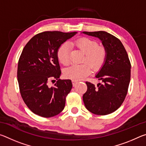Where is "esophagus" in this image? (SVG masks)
<instances>
[{
    "label": "esophagus",
    "mask_w": 146,
    "mask_h": 146,
    "mask_svg": "<svg viewBox=\"0 0 146 146\" xmlns=\"http://www.w3.org/2000/svg\"><path fill=\"white\" fill-rule=\"evenodd\" d=\"M78 83V81L76 80H72V84L73 86H75L76 85V84Z\"/></svg>",
    "instance_id": "esophagus-1"
}]
</instances>
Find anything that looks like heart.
Returning a JSON list of instances; mask_svg holds the SVG:
<instances>
[{"mask_svg":"<svg viewBox=\"0 0 146 146\" xmlns=\"http://www.w3.org/2000/svg\"><path fill=\"white\" fill-rule=\"evenodd\" d=\"M72 44L85 54L84 60L90 64L93 69L97 70L102 65L106 59V50L102 47L98 46V43L95 40L84 37L77 39ZM57 56L62 64L68 65L70 62V44H63L58 49ZM91 71L90 66L87 63L80 65L73 64L65 69L64 75L67 78L73 80H80L90 75Z\"/></svg>","mask_w":146,"mask_h":146,"instance_id":"obj_1","label":"heart"}]
</instances>
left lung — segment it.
<instances>
[{
	"mask_svg": "<svg viewBox=\"0 0 146 146\" xmlns=\"http://www.w3.org/2000/svg\"><path fill=\"white\" fill-rule=\"evenodd\" d=\"M97 38L104 48L106 59L95 77L102 83L95 86L86 82L87 91L83 101L86 109L96 115H106L115 111L127 95L131 78V64L127 53L119 39L106 31H84Z\"/></svg>",
	"mask_w": 146,
	"mask_h": 146,
	"instance_id": "left-lung-1",
	"label": "left lung"
}]
</instances>
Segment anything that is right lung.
I'll use <instances>...</instances> for the list:
<instances>
[{
    "label": "right lung",
    "instance_id": "1",
    "mask_svg": "<svg viewBox=\"0 0 146 146\" xmlns=\"http://www.w3.org/2000/svg\"><path fill=\"white\" fill-rule=\"evenodd\" d=\"M76 33L44 31L32 37L24 48L17 78L22 98L35 114L52 117L65 107L66 97L73 86L70 79H59L61 71L57 53L62 44ZM51 80H58L54 87L48 86Z\"/></svg>",
    "mask_w": 146,
    "mask_h": 146
}]
</instances>
